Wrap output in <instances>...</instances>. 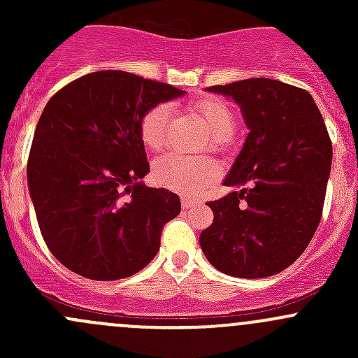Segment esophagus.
<instances>
[{
    "instance_id": "34e87169",
    "label": "esophagus",
    "mask_w": 358,
    "mask_h": 358,
    "mask_svg": "<svg viewBox=\"0 0 358 358\" xmlns=\"http://www.w3.org/2000/svg\"><path fill=\"white\" fill-rule=\"evenodd\" d=\"M196 204H197V201L190 199V197H182V206L185 209H190V208H192V206H196Z\"/></svg>"
}]
</instances>
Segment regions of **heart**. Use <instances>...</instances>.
Segmentation results:
<instances>
[{"label": "heart", "instance_id": "obj_1", "mask_svg": "<svg viewBox=\"0 0 358 358\" xmlns=\"http://www.w3.org/2000/svg\"><path fill=\"white\" fill-rule=\"evenodd\" d=\"M192 109L204 122L209 136L213 138V147H218L220 143L232 138L236 133V117L225 102L213 96H204L194 103ZM168 121V103H157L143 112L138 122V135L145 149H162L166 142ZM218 175V164L204 157H183L169 154V156L157 159L154 164V178L159 185L183 194V196H197L209 183L215 182Z\"/></svg>", "mask_w": 358, "mask_h": 358}]
</instances>
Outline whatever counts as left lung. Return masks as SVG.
Segmentation results:
<instances>
[{
	"label": "left lung",
	"mask_w": 358,
	"mask_h": 358,
	"mask_svg": "<svg viewBox=\"0 0 358 358\" xmlns=\"http://www.w3.org/2000/svg\"><path fill=\"white\" fill-rule=\"evenodd\" d=\"M243 110L249 135L225 185L208 202L211 225L202 252L232 277L262 279L292 265L312 241L326 199L333 143L306 90L268 78L209 86Z\"/></svg>",
	"instance_id": "8db88e82"
}]
</instances>
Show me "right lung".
<instances>
[{
    "mask_svg": "<svg viewBox=\"0 0 358 358\" xmlns=\"http://www.w3.org/2000/svg\"><path fill=\"white\" fill-rule=\"evenodd\" d=\"M182 95L131 72L99 71L46 103L27 159L29 192L46 246L78 275L124 279L157 255L180 197L140 182L150 168L138 122Z\"/></svg>",
    "mask_w": 358,
    "mask_h": 358,
    "instance_id": "add662e5",
    "label": "right lung"
}]
</instances>
